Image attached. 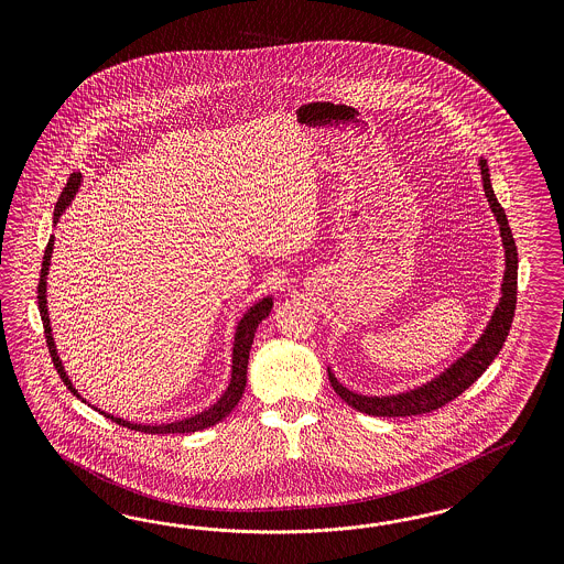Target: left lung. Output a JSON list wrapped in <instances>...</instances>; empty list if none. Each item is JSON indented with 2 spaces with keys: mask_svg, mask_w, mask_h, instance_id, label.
Returning a JSON list of instances; mask_svg holds the SVG:
<instances>
[{
  "mask_svg": "<svg viewBox=\"0 0 564 564\" xmlns=\"http://www.w3.org/2000/svg\"><path fill=\"white\" fill-rule=\"evenodd\" d=\"M479 171H481L486 198L495 213L496 221L500 225V238L505 246V262H507L502 290H500L502 297L496 306L490 323L476 345L463 358L451 364V368H446L443 375L436 376L427 384H422L408 393L389 394V397H368V394L354 393V391L345 389L335 375L328 370V380H330L335 393L339 394L343 401L347 405H351L354 410L376 415V417H405V415H422V413L438 410L448 401L457 399L465 389H469L479 376L486 372V368L492 364V359L498 356V351L507 341L509 330H511L512 316H514V306H517V262H519L517 246L512 239L505 208L496 200L486 159H479Z\"/></svg>",
  "mask_w": 564,
  "mask_h": 564,
  "instance_id": "obj_1",
  "label": "left lung"
}]
</instances>
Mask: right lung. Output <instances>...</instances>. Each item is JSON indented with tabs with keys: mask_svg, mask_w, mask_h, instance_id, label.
Here are the masks:
<instances>
[{
	"mask_svg": "<svg viewBox=\"0 0 564 564\" xmlns=\"http://www.w3.org/2000/svg\"><path fill=\"white\" fill-rule=\"evenodd\" d=\"M80 180L83 175L80 173H72L69 175L68 184L62 192L57 206H55V213H53V223L59 221L62 213L68 208L72 198L76 196V192L80 188ZM53 252V236L50 238V243L45 248V257H43V264H41V276H39V288H36V300H39V312H41V321H43V328H45V339H47V347H50V354H52L53 366L57 370V375L62 376L64 384L68 387L72 393L76 397H80L78 391L74 389V384L69 382L68 375L62 366V359L57 356V349H55V341H53L52 325H50V314H47V273H50V262H52ZM273 307V297H264L260 300L258 304L250 307L243 318L239 321L238 328H236V341H234V364H231V380H229V387L227 391L223 393L221 399L208 408V410L200 411L192 417L186 420H180V422H170V424H132L128 420H121V417H113L111 413H105L101 411L105 417H111L116 424H120L123 427H130V430H137V432H144V434H188V432H198V430H205V427L215 426L217 422H221L223 417L234 410L238 405L243 389H246V375H248V358H250V347L254 341V335H257V328L271 312ZM83 399V397H80ZM85 401V399H83ZM86 403V401H85Z\"/></svg>",
	"mask_w": 564,
	"mask_h": 564,
	"instance_id": "add662e5",
	"label": "right lung"
}]
</instances>
